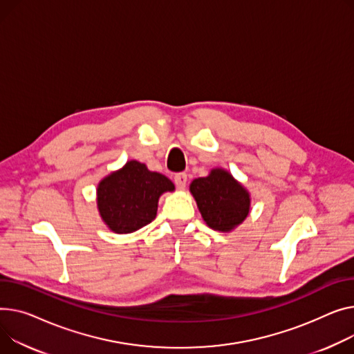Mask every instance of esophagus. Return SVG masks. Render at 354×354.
Returning <instances> with one entry per match:
<instances>
[{
    "label": "esophagus",
    "instance_id": "esophagus-1",
    "mask_svg": "<svg viewBox=\"0 0 354 354\" xmlns=\"http://www.w3.org/2000/svg\"><path fill=\"white\" fill-rule=\"evenodd\" d=\"M174 180H175V185H176L178 189H185L186 182H187V175L183 174V172L182 174H176Z\"/></svg>",
    "mask_w": 354,
    "mask_h": 354
}]
</instances>
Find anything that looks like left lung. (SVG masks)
Masks as SVG:
<instances>
[{
	"label": "left lung",
	"instance_id": "left-lung-1",
	"mask_svg": "<svg viewBox=\"0 0 354 354\" xmlns=\"http://www.w3.org/2000/svg\"><path fill=\"white\" fill-rule=\"evenodd\" d=\"M189 191L203 221L214 230L230 232L249 215V192L222 168L212 169L205 178L194 179Z\"/></svg>",
	"mask_w": 354,
	"mask_h": 354
}]
</instances>
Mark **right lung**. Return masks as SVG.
Here are the masks:
<instances>
[{"instance_id":"right-lung-1","label":"right lung","mask_w":354,"mask_h":354,"mask_svg":"<svg viewBox=\"0 0 354 354\" xmlns=\"http://www.w3.org/2000/svg\"><path fill=\"white\" fill-rule=\"evenodd\" d=\"M172 191L175 185L167 176L151 172L145 163L128 160L100 182V215L112 232L132 233L155 219L159 196Z\"/></svg>"}]
</instances>
